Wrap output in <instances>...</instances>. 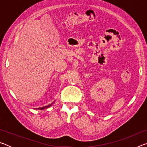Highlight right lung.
<instances>
[{
	"label": "right lung",
	"mask_w": 147,
	"mask_h": 147,
	"mask_svg": "<svg viewBox=\"0 0 147 147\" xmlns=\"http://www.w3.org/2000/svg\"><path fill=\"white\" fill-rule=\"evenodd\" d=\"M51 106V104H49V105H48V106H47L42 107V108H38V109H45V108H49V107H50Z\"/></svg>",
	"instance_id": "add662e5"
}]
</instances>
